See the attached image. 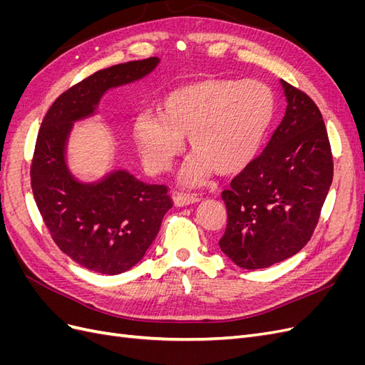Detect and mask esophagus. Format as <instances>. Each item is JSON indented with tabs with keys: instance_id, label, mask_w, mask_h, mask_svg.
Listing matches in <instances>:
<instances>
[{
	"instance_id": "34e87169",
	"label": "esophagus",
	"mask_w": 365,
	"mask_h": 365,
	"mask_svg": "<svg viewBox=\"0 0 365 365\" xmlns=\"http://www.w3.org/2000/svg\"><path fill=\"white\" fill-rule=\"evenodd\" d=\"M200 201V197L195 196V195H185V193H176L173 196V202L176 207H185V205H190Z\"/></svg>"
}]
</instances>
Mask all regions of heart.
<instances>
[{"label": "heart", "instance_id": "b5f03b06", "mask_svg": "<svg viewBox=\"0 0 365 365\" xmlns=\"http://www.w3.org/2000/svg\"><path fill=\"white\" fill-rule=\"evenodd\" d=\"M161 114L141 113L134 138L150 173L170 172L189 140L193 158L187 184H201L216 172L237 175L256 158L275 111L272 90L260 81L204 79L175 88L161 102Z\"/></svg>", "mask_w": 365, "mask_h": 365}]
</instances>
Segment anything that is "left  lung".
<instances>
[{
	"label": "left lung",
	"instance_id": "left-lung-1",
	"mask_svg": "<svg viewBox=\"0 0 365 365\" xmlns=\"http://www.w3.org/2000/svg\"><path fill=\"white\" fill-rule=\"evenodd\" d=\"M286 113L257 158L222 192L224 254L244 269H262L300 251L312 237L334 178V158L318 106L280 81Z\"/></svg>",
	"mask_w": 365,
	"mask_h": 365
}]
</instances>
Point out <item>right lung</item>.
<instances>
[{"instance_id":"add662e5","label":"right lung","mask_w":365,"mask_h":365,"mask_svg":"<svg viewBox=\"0 0 365 365\" xmlns=\"http://www.w3.org/2000/svg\"><path fill=\"white\" fill-rule=\"evenodd\" d=\"M158 63L149 58L91 74L62 93L41 123L30 168L33 196L54 244L94 272L115 275L135 267L173 202L168 187L126 170L98 182L77 181L65 161L67 140L74 121L93 115L108 90L143 79Z\"/></svg>"}]
</instances>
